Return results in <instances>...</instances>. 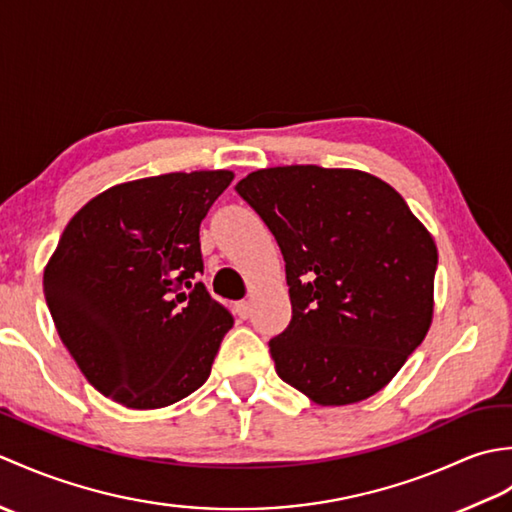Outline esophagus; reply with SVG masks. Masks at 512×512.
Wrapping results in <instances>:
<instances>
[{"instance_id": "34e87169", "label": "esophagus", "mask_w": 512, "mask_h": 512, "mask_svg": "<svg viewBox=\"0 0 512 512\" xmlns=\"http://www.w3.org/2000/svg\"><path fill=\"white\" fill-rule=\"evenodd\" d=\"M250 301H239V303H235V312H237V317L239 319H248L250 317Z\"/></svg>"}]
</instances>
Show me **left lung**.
<instances>
[{
  "mask_svg": "<svg viewBox=\"0 0 512 512\" xmlns=\"http://www.w3.org/2000/svg\"><path fill=\"white\" fill-rule=\"evenodd\" d=\"M235 191L286 262L292 319L268 343L279 378L325 407L374 396L429 332L427 228L396 189L354 169H259Z\"/></svg>",
  "mask_w": 512,
  "mask_h": 512,
  "instance_id": "left-lung-1",
  "label": "left lung"
}]
</instances>
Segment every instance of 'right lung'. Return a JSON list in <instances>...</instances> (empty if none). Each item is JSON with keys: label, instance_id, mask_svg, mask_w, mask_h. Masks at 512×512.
Here are the masks:
<instances>
[{"label": "right lung", "instance_id": "1", "mask_svg": "<svg viewBox=\"0 0 512 512\" xmlns=\"http://www.w3.org/2000/svg\"><path fill=\"white\" fill-rule=\"evenodd\" d=\"M231 180V171H191L116 184L65 226L43 295L103 396L158 409L209 378L233 317L198 281L200 224Z\"/></svg>", "mask_w": 512, "mask_h": 512}]
</instances>
